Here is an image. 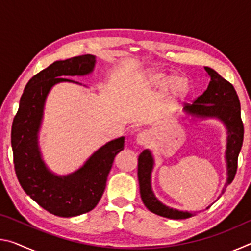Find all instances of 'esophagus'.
I'll use <instances>...</instances> for the list:
<instances>
[{"instance_id":"1","label":"esophagus","mask_w":251,"mask_h":251,"mask_svg":"<svg viewBox=\"0 0 251 251\" xmlns=\"http://www.w3.org/2000/svg\"><path fill=\"white\" fill-rule=\"evenodd\" d=\"M148 138H150V134L147 131H142L137 135L136 137V141H137V144L139 145H145V144L148 142Z\"/></svg>"}]
</instances>
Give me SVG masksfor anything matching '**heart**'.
Masks as SVG:
<instances>
[{"instance_id": "heart-1", "label": "heart", "mask_w": 251, "mask_h": 251, "mask_svg": "<svg viewBox=\"0 0 251 251\" xmlns=\"http://www.w3.org/2000/svg\"><path fill=\"white\" fill-rule=\"evenodd\" d=\"M176 87L178 88V90H184V87H185V84L182 83V82H180V83H177Z\"/></svg>"}]
</instances>
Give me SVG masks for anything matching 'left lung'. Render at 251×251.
<instances>
[{
    "instance_id": "1",
    "label": "left lung",
    "mask_w": 251,
    "mask_h": 251,
    "mask_svg": "<svg viewBox=\"0 0 251 251\" xmlns=\"http://www.w3.org/2000/svg\"><path fill=\"white\" fill-rule=\"evenodd\" d=\"M210 77L207 90L194 100L193 104H186L184 110L189 115L196 117H216L222 121L227 128V182L223 189L230 184L237 172L238 155H239L244 141V124L240 115V101L238 95L230 84L223 78L217 72L210 67H205ZM154 167V158L151 152L145 150L138 157V181L141 197L148 210L154 214L171 219H186L192 217L188 211L173 209L161 203L155 197L151 190V175Z\"/></svg>"
}]
</instances>
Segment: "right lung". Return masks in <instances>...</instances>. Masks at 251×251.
Here are the masks:
<instances>
[{
  "instance_id": "1",
  "label": "right lung",
  "mask_w": 251,
  "mask_h": 251,
  "mask_svg": "<svg viewBox=\"0 0 251 251\" xmlns=\"http://www.w3.org/2000/svg\"><path fill=\"white\" fill-rule=\"evenodd\" d=\"M95 56L80 55L56 61L28 80L20 100L11 133L15 174L34 201L58 217H74L94 209L101 198L115 156L124 150V137L99 148L82 167L66 176L49 171L42 159L37 134L46 96L55 84L73 82L65 76L90 74Z\"/></svg>"
}]
</instances>
